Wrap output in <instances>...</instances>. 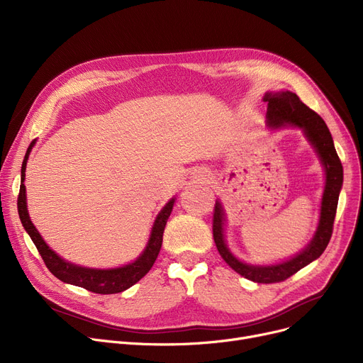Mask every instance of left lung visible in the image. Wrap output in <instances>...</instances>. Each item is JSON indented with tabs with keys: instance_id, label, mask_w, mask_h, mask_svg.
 I'll return each mask as SVG.
<instances>
[{
	"instance_id": "obj_1",
	"label": "left lung",
	"mask_w": 363,
	"mask_h": 363,
	"mask_svg": "<svg viewBox=\"0 0 363 363\" xmlns=\"http://www.w3.org/2000/svg\"><path fill=\"white\" fill-rule=\"evenodd\" d=\"M263 101L268 103L266 121L271 128L297 126L306 135L308 141L313 145L318 152L319 160L325 169V188L320 201V216L316 233L306 249L296 255L294 257L277 263V264H249L238 260L228 249L223 235L225 212L220 201H216L213 211V240L222 259L241 277L259 282L272 284L281 282L298 272L304 266L316 260L333 235V225L335 219L338 196L342 185V166L334 147V141L328 126L323 119L301 103L297 95L291 91L266 92Z\"/></svg>"
}]
</instances>
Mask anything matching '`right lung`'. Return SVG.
I'll use <instances>...</instances> for the list:
<instances>
[{
	"label": "right lung",
	"instance_id": "obj_1",
	"mask_svg": "<svg viewBox=\"0 0 363 363\" xmlns=\"http://www.w3.org/2000/svg\"><path fill=\"white\" fill-rule=\"evenodd\" d=\"M33 144H35V140L30 143L22 163V178H21V191H18V197H17V211L23 228L32 238L38 252H40L45 266L55 278H59L66 284L78 285V287H82L92 293L116 294L128 290L133 284H137L151 269V266L155 264L162 247L164 226L170 216L172 208H174L175 199L169 200L160 211V213L157 215L155 225L151 228L150 238L145 249L135 262L121 266V268H113V269H94V268H84V266L73 264L70 262H66L65 259H62L59 255L50 249L48 244L43 240L41 234L36 231V228L32 223L28 213L25 172H26V163H28Z\"/></svg>",
	"mask_w": 363,
	"mask_h": 363
}]
</instances>
